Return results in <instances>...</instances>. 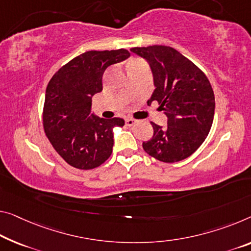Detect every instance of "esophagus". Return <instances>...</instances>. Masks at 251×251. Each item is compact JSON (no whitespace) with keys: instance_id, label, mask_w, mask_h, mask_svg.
<instances>
[{"instance_id":"obj_1","label":"esophagus","mask_w":251,"mask_h":251,"mask_svg":"<svg viewBox=\"0 0 251 251\" xmlns=\"http://www.w3.org/2000/svg\"><path fill=\"white\" fill-rule=\"evenodd\" d=\"M134 123H136V120H133V119H131V118H128V119H126V125L128 126H133Z\"/></svg>"}]
</instances>
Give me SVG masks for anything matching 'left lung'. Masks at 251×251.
<instances>
[{"instance_id": "1", "label": "left lung", "mask_w": 251, "mask_h": 251, "mask_svg": "<svg viewBox=\"0 0 251 251\" xmlns=\"http://www.w3.org/2000/svg\"><path fill=\"white\" fill-rule=\"evenodd\" d=\"M151 69L157 101L167 117V126L151 122L153 136L142 142L145 151L164 163L190 157L205 140L214 118L215 100L205 74L174 48L167 46L131 48Z\"/></svg>"}]
</instances>
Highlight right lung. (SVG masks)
<instances>
[{
  "label": "right lung",
  "instance_id": "1",
  "mask_svg": "<svg viewBox=\"0 0 251 251\" xmlns=\"http://www.w3.org/2000/svg\"><path fill=\"white\" fill-rule=\"evenodd\" d=\"M129 57L126 49L86 51L50 79L45 98V132L56 151L73 167H99L112 153L113 129L125 126V120L92 113V98L103 90L105 69Z\"/></svg>",
  "mask_w": 251,
  "mask_h": 251
}]
</instances>
